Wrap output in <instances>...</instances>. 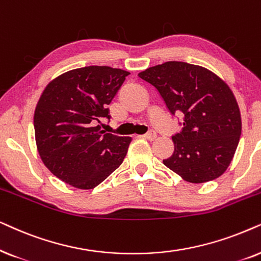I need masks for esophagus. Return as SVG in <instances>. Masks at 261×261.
<instances>
[{
	"mask_svg": "<svg viewBox=\"0 0 261 261\" xmlns=\"http://www.w3.org/2000/svg\"><path fill=\"white\" fill-rule=\"evenodd\" d=\"M143 137H144V138H147V140H150V141H152V140H155V138H156V133H155L154 130H151V131H149L148 134L143 135Z\"/></svg>",
	"mask_w": 261,
	"mask_h": 261,
	"instance_id": "34e87169",
	"label": "esophagus"
}]
</instances>
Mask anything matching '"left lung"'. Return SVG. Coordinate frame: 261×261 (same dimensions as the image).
<instances>
[{"label": "left lung", "mask_w": 261, "mask_h": 261, "mask_svg": "<svg viewBox=\"0 0 261 261\" xmlns=\"http://www.w3.org/2000/svg\"><path fill=\"white\" fill-rule=\"evenodd\" d=\"M138 76L154 86L173 116L182 113L174 152L163 165L185 181L201 184L227 171L241 136V114L231 89L206 68L166 62Z\"/></svg>", "instance_id": "left-lung-1"}]
</instances>
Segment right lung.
<instances>
[{
	"label": "right lung",
	"instance_id": "1",
	"mask_svg": "<svg viewBox=\"0 0 261 261\" xmlns=\"http://www.w3.org/2000/svg\"><path fill=\"white\" fill-rule=\"evenodd\" d=\"M130 74L111 67L79 68L45 87L34 111V133L41 161L55 176L92 190L121 165L131 137L101 130L112 99Z\"/></svg>",
	"mask_w": 261,
	"mask_h": 261
}]
</instances>
